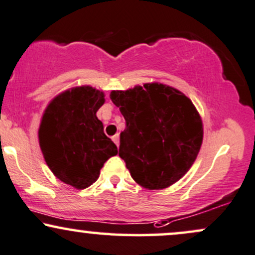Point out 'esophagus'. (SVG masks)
<instances>
[{
	"instance_id": "esophagus-1",
	"label": "esophagus",
	"mask_w": 255,
	"mask_h": 255,
	"mask_svg": "<svg viewBox=\"0 0 255 255\" xmlns=\"http://www.w3.org/2000/svg\"><path fill=\"white\" fill-rule=\"evenodd\" d=\"M112 139H113V141H114V142H115V145L119 147V145H120V136H119V134H115V135L113 136Z\"/></svg>"
}]
</instances>
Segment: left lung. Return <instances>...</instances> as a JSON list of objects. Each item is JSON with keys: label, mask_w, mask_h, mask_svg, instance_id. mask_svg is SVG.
<instances>
[{"label": "left lung", "mask_w": 255, "mask_h": 255, "mask_svg": "<svg viewBox=\"0 0 255 255\" xmlns=\"http://www.w3.org/2000/svg\"><path fill=\"white\" fill-rule=\"evenodd\" d=\"M126 120L119 155L130 176L149 190L172 185L189 171L203 140L195 106L177 89L158 83L112 91Z\"/></svg>", "instance_id": "obj_1"}]
</instances>
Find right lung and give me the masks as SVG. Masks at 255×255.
<instances>
[{"instance_id":"add662e5","label":"right lung","mask_w":255,"mask_h":255,"mask_svg":"<svg viewBox=\"0 0 255 255\" xmlns=\"http://www.w3.org/2000/svg\"><path fill=\"white\" fill-rule=\"evenodd\" d=\"M103 103L102 91L73 88L48 104L40 124L39 143L46 164L61 182L76 189L96 182L104 162L118 154L96 116Z\"/></svg>"}]
</instances>
